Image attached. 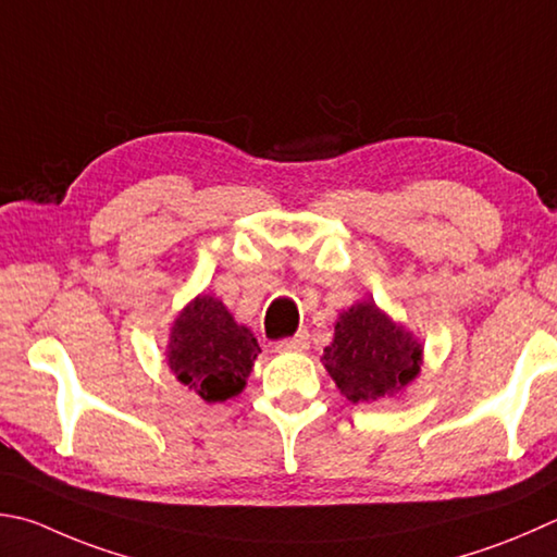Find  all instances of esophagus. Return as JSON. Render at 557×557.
Returning <instances> with one entry per match:
<instances>
[{
    "mask_svg": "<svg viewBox=\"0 0 557 557\" xmlns=\"http://www.w3.org/2000/svg\"><path fill=\"white\" fill-rule=\"evenodd\" d=\"M307 348H309V333H307V331H299L297 336L280 341L277 346H275V350H277V352H287V350H307Z\"/></svg>",
    "mask_w": 557,
    "mask_h": 557,
    "instance_id": "1",
    "label": "esophagus"
}]
</instances>
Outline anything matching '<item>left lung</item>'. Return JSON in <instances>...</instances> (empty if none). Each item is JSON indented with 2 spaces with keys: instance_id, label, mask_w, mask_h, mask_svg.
I'll use <instances>...</instances> for the list:
<instances>
[{
  "instance_id": "1",
  "label": "left lung",
  "mask_w": 557,
  "mask_h": 557,
  "mask_svg": "<svg viewBox=\"0 0 557 557\" xmlns=\"http://www.w3.org/2000/svg\"><path fill=\"white\" fill-rule=\"evenodd\" d=\"M321 362L350 404H370L397 397L419 377L423 346L375 301L362 299L338 313Z\"/></svg>"
}]
</instances>
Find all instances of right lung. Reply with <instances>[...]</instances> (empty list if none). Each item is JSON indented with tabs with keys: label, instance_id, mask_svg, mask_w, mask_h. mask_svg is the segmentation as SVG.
Returning a JSON list of instances; mask_svg holds the SVG:
<instances>
[{
	"label": "right lung",
	"instance_id": "1",
	"mask_svg": "<svg viewBox=\"0 0 557 557\" xmlns=\"http://www.w3.org/2000/svg\"><path fill=\"white\" fill-rule=\"evenodd\" d=\"M260 346L224 301L197 295L170 326L165 360L177 382L207 404L226 401L246 389Z\"/></svg>",
	"mask_w": 557,
	"mask_h": 557
}]
</instances>
